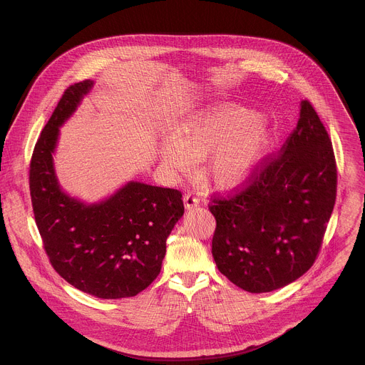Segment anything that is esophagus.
I'll use <instances>...</instances> for the list:
<instances>
[{"label": "esophagus", "instance_id": "34e87169", "mask_svg": "<svg viewBox=\"0 0 365 365\" xmlns=\"http://www.w3.org/2000/svg\"><path fill=\"white\" fill-rule=\"evenodd\" d=\"M183 202H185V206H186V207H193V206H197V205H199L200 199H199L195 193L186 192L185 196H183Z\"/></svg>", "mask_w": 365, "mask_h": 365}]
</instances>
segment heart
I'll list each match as a JSON object with an SVG mask.
<instances>
[{"mask_svg":"<svg viewBox=\"0 0 365 365\" xmlns=\"http://www.w3.org/2000/svg\"><path fill=\"white\" fill-rule=\"evenodd\" d=\"M263 117L247 108H225L186 123L162 145V159L189 173L196 160L210 158V175L220 186L245 180L270 145Z\"/></svg>","mask_w":365,"mask_h":365,"instance_id":"b5f03b06","label":"heart"}]
</instances>
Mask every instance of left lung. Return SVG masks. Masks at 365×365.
I'll use <instances>...</instances> for the list:
<instances>
[{"instance_id": "left-lung-1", "label": "left lung", "mask_w": 365, "mask_h": 365, "mask_svg": "<svg viewBox=\"0 0 365 365\" xmlns=\"http://www.w3.org/2000/svg\"><path fill=\"white\" fill-rule=\"evenodd\" d=\"M336 162L318 113L304 99L297 125L225 196H211L218 270L250 293L280 289L319 255L336 199Z\"/></svg>"}]
</instances>
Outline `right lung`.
Returning a JSON list of instances; mask_svg holds the SVG:
<instances>
[{"label":"right lung","mask_w":365,"mask_h":365,"mask_svg":"<svg viewBox=\"0 0 365 365\" xmlns=\"http://www.w3.org/2000/svg\"><path fill=\"white\" fill-rule=\"evenodd\" d=\"M92 83L66 88L34 145L29 170L33 214L51 267L69 284L99 299L133 297L159 276L166 240L185 206L180 190L138 182L96 205L61 190L51 153L59 127Z\"/></svg>","instance_id":"1"}]
</instances>
